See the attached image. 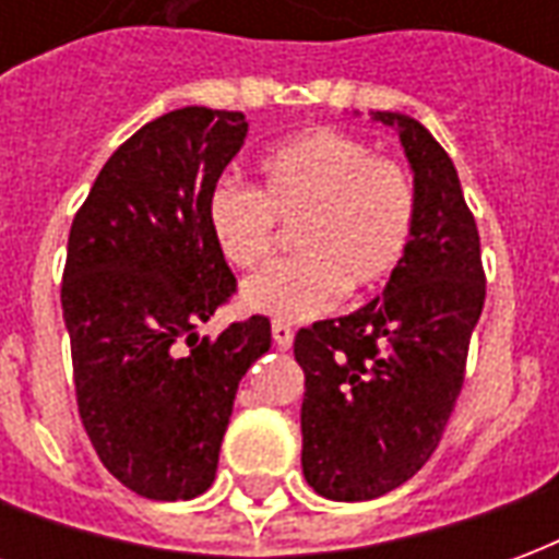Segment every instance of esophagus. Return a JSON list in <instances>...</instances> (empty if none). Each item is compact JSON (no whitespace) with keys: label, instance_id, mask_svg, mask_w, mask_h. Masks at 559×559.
Here are the masks:
<instances>
[{"label":"esophagus","instance_id":"esophagus-1","mask_svg":"<svg viewBox=\"0 0 559 559\" xmlns=\"http://www.w3.org/2000/svg\"><path fill=\"white\" fill-rule=\"evenodd\" d=\"M272 338H275L281 350H287L293 344V326H287V323H272Z\"/></svg>","mask_w":559,"mask_h":559}]
</instances>
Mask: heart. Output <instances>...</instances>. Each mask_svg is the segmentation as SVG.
<instances>
[{
  "label": "heart",
  "instance_id": "obj_1",
  "mask_svg": "<svg viewBox=\"0 0 559 559\" xmlns=\"http://www.w3.org/2000/svg\"><path fill=\"white\" fill-rule=\"evenodd\" d=\"M416 209L404 164L347 131L311 128L260 158V188L218 179L203 212L218 254L236 269L263 266L278 242V221H299V257L248 281L242 302L278 323H302L335 308L344 290H374L399 272Z\"/></svg>",
  "mask_w": 559,
  "mask_h": 559
}]
</instances>
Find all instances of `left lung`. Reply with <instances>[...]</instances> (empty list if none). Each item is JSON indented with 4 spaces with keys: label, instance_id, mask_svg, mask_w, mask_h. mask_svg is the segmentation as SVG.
<instances>
[{
    "label": "left lung",
    "instance_id": "1",
    "mask_svg": "<svg viewBox=\"0 0 559 559\" xmlns=\"http://www.w3.org/2000/svg\"><path fill=\"white\" fill-rule=\"evenodd\" d=\"M399 128L416 182V233L383 299L296 332L305 371L302 473L329 500H374L433 455L464 386L485 305L479 230L452 158L411 116Z\"/></svg>",
    "mask_w": 559,
    "mask_h": 559
}]
</instances>
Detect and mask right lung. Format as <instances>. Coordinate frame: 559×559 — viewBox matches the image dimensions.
Instances as JSON below:
<instances>
[{
    "mask_svg": "<svg viewBox=\"0 0 559 559\" xmlns=\"http://www.w3.org/2000/svg\"><path fill=\"white\" fill-rule=\"evenodd\" d=\"M245 134L239 110L158 116L107 158L68 236L80 421L104 467L148 500H191L215 481L239 380L272 344L260 314L197 338L236 293L203 206Z\"/></svg>",
    "mask_w": 559,
    "mask_h": 559,
    "instance_id": "right-lung-1",
    "label": "right lung"
}]
</instances>
